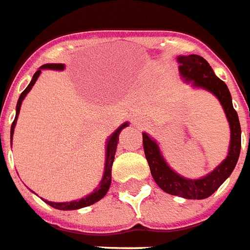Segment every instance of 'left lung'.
<instances>
[{
    "instance_id": "obj_1",
    "label": "left lung",
    "mask_w": 250,
    "mask_h": 250,
    "mask_svg": "<svg viewBox=\"0 0 250 250\" xmlns=\"http://www.w3.org/2000/svg\"><path fill=\"white\" fill-rule=\"evenodd\" d=\"M178 62L180 63L179 65L180 75L187 82L191 81L195 87L206 88L210 93H213L224 107L231 132L228 157L207 176L191 180L173 172L168 167L157 144L148 134H143V145H144L146 162L149 164L150 173L163 191L171 195L182 196L186 199H205L207 196L213 195L219 188V186L233 172L241 150V126H240L237 111L234 110L231 104L229 88L225 84L224 81H221L214 74L213 68L207 63V60L198 55H188V56H179Z\"/></svg>"
}]
</instances>
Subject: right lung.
<instances>
[{
	"mask_svg": "<svg viewBox=\"0 0 250 250\" xmlns=\"http://www.w3.org/2000/svg\"><path fill=\"white\" fill-rule=\"evenodd\" d=\"M43 68H49V70H63L64 68V64H44L40 67V70H37L35 72V75L32 78L31 83L28 84V87L21 93L20 98H19V102H17V106H16V118L13 124H12V128H10V137L13 136V130H15L16 126V121H17V116H19V113H20V106L22 100L25 98V95L29 93V90L32 88V86L35 84V82L37 81V78L40 75V72ZM125 126H128V124H124L121 125L120 128L117 129L114 133L111 134L110 139L107 140V146H106V164H105V173H104V178L101 180L100 186L94 190V192H91L90 195L84 196L82 199H79V201H74V202H63V203H55V202H48L45 201L48 203L49 206L55 207V208H58V210H77V208H82V207L90 206V205H93L95 202H98L100 199H102L104 196L106 195V192L109 190V187H110L111 183V166H113V162H114V155H116V149H117V143H118V136L121 133V130Z\"/></svg>",
	"mask_w": 250,
	"mask_h": 250,
	"instance_id": "add662e5",
	"label": "right lung"
}]
</instances>
